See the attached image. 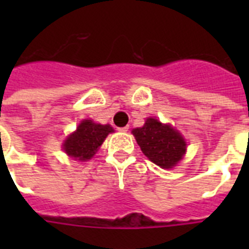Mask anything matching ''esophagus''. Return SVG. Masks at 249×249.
Masks as SVG:
<instances>
[{
  "label": "esophagus",
  "instance_id": "1",
  "mask_svg": "<svg viewBox=\"0 0 249 249\" xmlns=\"http://www.w3.org/2000/svg\"><path fill=\"white\" fill-rule=\"evenodd\" d=\"M129 127L126 126V127H121V128H118V131L120 132H123V133H126V132H128Z\"/></svg>",
  "mask_w": 249,
  "mask_h": 249
}]
</instances>
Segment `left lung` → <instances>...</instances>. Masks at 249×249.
I'll return each mask as SVG.
<instances>
[{"instance_id": "left-lung-1", "label": "left lung", "mask_w": 249, "mask_h": 249, "mask_svg": "<svg viewBox=\"0 0 249 249\" xmlns=\"http://www.w3.org/2000/svg\"><path fill=\"white\" fill-rule=\"evenodd\" d=\"M132 133L144 156L162 168H172L186 152V142L179 132L156 118H148L143 127L135 128Z\"/></svg>"}]
</instances>
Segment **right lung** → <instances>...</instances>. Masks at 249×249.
Listing matches in <instances>:
<instances>
[{
  "label": "right lung",
  "mask_w": 249,
  "mask_h": 249,
  "mask_svg": "<svg viewBox=\"0 0 249 249\" xmlns=\"http://www.w3.org/2000/svg\"><path fill=\"white\" fill-rule=\"evenodd\" d=\"M111 132H113V128L109 124H97L91 120H85L78 124L74 133L68 136L63 143V149L74 160H91Z\"/></svg>",
  "instance_id": "add662e5"
}]
</instances>
